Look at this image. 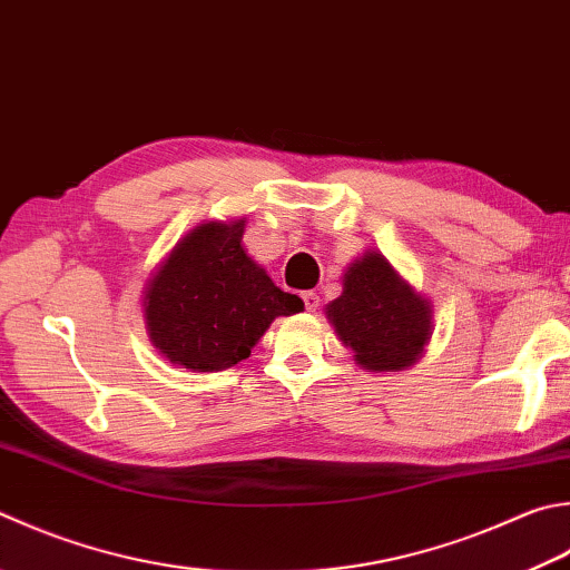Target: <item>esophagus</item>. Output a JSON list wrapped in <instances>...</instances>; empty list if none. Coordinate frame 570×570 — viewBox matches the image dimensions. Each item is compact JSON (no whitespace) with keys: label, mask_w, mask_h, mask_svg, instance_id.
<instances>
[{"label":"esophagus","mask_w":570,"mask_h":570,"mask_svg":"<svg viewBox=\"0 0 570 570\" xmlns=\"http://www.w3.org/2000/svg\"><path fill=\"white\" fill-rule=\"evenodd\" d=\"M303 303H305L307 313H315V309L320 307V295L313 293V289H309V293H303Z\"/></svg>","instance_id":"34e87169"}]
</instances>
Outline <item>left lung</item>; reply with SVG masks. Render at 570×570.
I'll return each mask as SVG.
<instances>
[{
  "label": "left lung",
  "mask_w": 570,
  "mask_h": 570,
  "mask_svg": "<svg viewBox=\"0 0 570 570\" xmlns=\"http://www.w3.org/2000/svg\"><path fill=\"white\" fill-rule=\"evenodd\" d=\"M340 342L364 372H404L434 332L432 299L416 293L380 250H364L342 275V295L325 307Z\"/></svg>",
  "instance_id": "1"
}]
</instances>
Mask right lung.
I'll return each instance as SVG.
<instances>
[{"label": "right lung", "mask_w": 570, "mask_h": 570, "mask_svg": "<svg viewBox=\"0 0 570 570\" xmlns=\"http://www.w3.org/2000/svg\"><path fill=\"white\" fill-rule=\"evenodd\" d=\"M245 223H198L146 281V335L176 367L228 370L250 357L275 317H289L305 307L297 295L283 293L245 250Z\"/></svg>", "instance_id": "obj_1"}]
</instances>
